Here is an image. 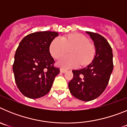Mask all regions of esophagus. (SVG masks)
<instances>
[{
  "instance_id": "34e87169",
  "label": "esophagus",
  "mask_w": 127,
  "mask_h": 127,
  "mask_svg": "<svg viewBox=\"0 0 127 127\" xmlns=\"http://www.w3.org/2000/svg\"><path fill=\"white\" fill-rule=\"evenodd\" d=\"M60 72H63V73H64V72H67V70L64 69H60Z\"/></svg>"
}]
</instances>
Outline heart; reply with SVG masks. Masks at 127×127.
Returning <instances> with one entry per match:
<instances>
[{
  "label": "heart",
  "mask_w": 127,
  "mask_h": 127,
  "mask_svg": "<svg viewBox=\"0 0 127 127\" xmlns=\"http://www.w3.org/2000/svg\"><path fill=\"white\" fill-rule=\"evenodd\" d=\"M70 50V56L62 58L57 62L58 65L70 68L81 65L88 64L94 58L95 48L89 43L88 39L81 33H73L64 37H56L50 46V51L55 58H60Z\"/></svg>",
  "instance_id": "1"
}]
</instances>
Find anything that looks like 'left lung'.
<instances>
[{"instance_id":"1","label":"left lung","mask_w":127,"mask_h":127,"mask_svg":"<svg viewBox=\"0 0 127 127\" xmlns=\"http://www.w3.org/2000/svg\"><path fill=\"white\" fill-rule=\"evenodd\" d=\"M92 39L96 53L92 62L83 69L73 70V78L69 88L74 97L83 101H90L101 95L108 85L113 69V51L101 35L86 32Z\"/></svg>"}]
</instances>
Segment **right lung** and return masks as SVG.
Masks as SVG:
<instances>
[{
    "mask_svg": "<svg viewBox=\"0 0 127 127\" xmlns=\"http://www.w3.org/2000/svg\"><path fill=\"white\" fill-rule=\"evenodd\" d=\"M58 33L42 31L26 35L14 55L13 70L16 83L23 95L37 98L50 91L60 72L50 53L51 42Z\"/></svg>",
    "mask_w": 127,
    "mask_h": 127,
    "instance_id": "1",
    "label": "right lung"
}]
</instances>
